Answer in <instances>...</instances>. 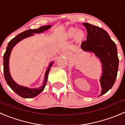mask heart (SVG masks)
<instances>
[{"label": "heart", "instance_id": "obj_1", "mask_svg": "<svg viewBox=\"0 0 125 125\" xmlns=\"http://www.w3.org/2000/svg\"><path fill=\"white\" fill-rule=\"evenodd\" d=\"M66 35L70 38L74 37L76 35V38L79 40H81L84 37V33L82 32V30L77 31V29L74 27H71L68 29V30L66 32Z\"/></svg>", "mask_w": 125, "mask_h": 125}]
</instances>
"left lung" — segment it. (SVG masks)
Segmentation results:
<instances>
[{"label":"left lung","instance_id":"8db88e82","mask_svg":"<svg viewBox=\"0 0 125 125\" xmlns=\"http://www.w3.org/2000/svg\"><path fill=\"white\" fill-rule=\"evenodd\" d=\"M83 25L87 30V37L81 44V49L93 53L100 59L102 66L100 96L108 92L115 82L119 62L117 46L106 30L88 23H83Z\"/></svg>","mask_w":125,"mask_h":125}]
</instances>
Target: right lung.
<instances>
[{"label": "right lung", "mask_w": 125, "mask_h": 125, "mask_svg": "<svg viewBox=\"0 0 125 125\" xmlns=\"http://www.w3.org/2000/svg\"><path fill=\"white\" fill-rule=\"evenodd\" d=\"M51 27V25H44V26L40 27L38 29H30V30H26V31L22 32V33H19V34L16 36L14 38H13L8 43V46L7 47V49H6V51L5 52L4 55H3V73H4V76L5 79L6 80V82H7V84L9 85V87L16 93H17L18 95H19L21 97L24 98H33L39 95L41 92H43L44 87H45L46 84L47 83V81H48V74H49V70H50L51 68V66L54 64V62H51L49 64L48 68L47 69L45 72L44 81H43V83H42V85L41 87H40L39 88H30L29 87H24V86H22L18 84L13 79L11 76L10 73L9 60L11 51L13 49V48L14 47V46L17 43H19V42L22 40L23 39L33 36L34 35V33H43L44 31H46V30H49Z\"/></svg>", "instance_id": "add662e5"}]
</instances>
